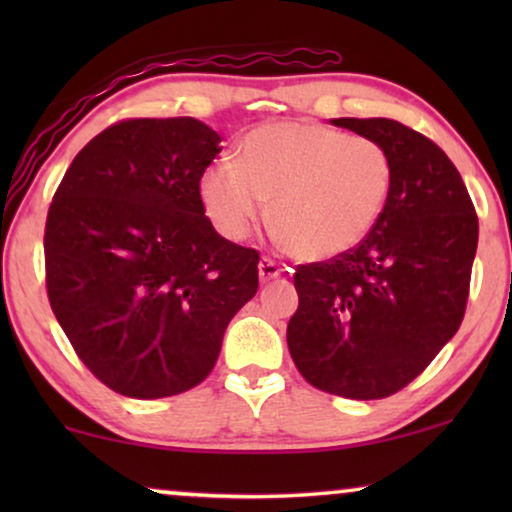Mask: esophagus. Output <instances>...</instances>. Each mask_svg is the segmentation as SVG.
Masks as SVG:
<instances>
[{
  "instance_id": "1",
  "label": "esophagus",
  "mask_w": 512,
  "mask_h": 512,
  "mask_svg": "<svg viewBox=\"0 0 512 512\" xmlns=\"http://www.w3.org/2000/svg\"><path fill=\"white\" fill-rule=\"evenodd\" d=\"M282 272H284L282 265H277L268 256H263L261 263H258V277H261L263 284H268V282H272V279L282 277Z\"/></svg>"
}]
</instances>
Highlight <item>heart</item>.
Here are the masks:
<instances>
[{"instance_id":"b5f03b06","label":"heart","mask_w":512,"mask_h":512,"mask_svg":"<svg viewBox=\"0 0 512 512\" xmlns=\"http://www.w3.org/2000/svg\"><path fill=\"white\" fill-rule=\"evenodd\" d=\"M394 160L370 137L319 123H265L242 139L240 165L216 160L200 177L202 207L226 240L240 242L270 205L286 249L305 261L345 254L387 207Z\"/></svg>"}]
</instances>
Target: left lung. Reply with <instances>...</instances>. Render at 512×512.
Here are the masks:
<instances>
[{"mask_svg": "<svg viewBox=\"0 0 512 512\" xmlns=\"http://www.w3.org/2000/svg\"><path fill=\"white\" fill-rule=\"evenodd\" d=\"M331 123L387 146L394 186L366 240L298 265L286 342L312 387L373 401L408 387L459 331L478 216L457 167L429 137L391 118Z\"/></svg>", "mask_w": 512, "mask_h": 512, "instance_id": "obj_1", "label": "left lung"}]
</instances>
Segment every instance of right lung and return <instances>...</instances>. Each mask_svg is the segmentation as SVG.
I'll use <instances>...</instances> for the list:
<instances>
[{"label":"right lung","instance_id":"add662e5","mask_svg":"<svg viewBox=\"0 0 512 512\" xmlns=\"http://www.w3.org/2000/svg\"><path fill=\"white\" fill-rule=\"evenodd\" d=\"M221 137L195 118H128L90 139L46 216V291L102 384L165 398L212 373L258 291V251L216 233L200 177Z\"/></svg>","mask_w":512,"mask_h":512}]
</instances>
